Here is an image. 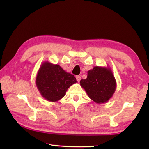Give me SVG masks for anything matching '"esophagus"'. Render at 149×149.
Wrapping results in <instances>:
<instances>
[{"label": "esophagus", "instance_id": "esophagus-1", "mask_svg": "<svg viewBox=\"0 0 149 149\" xmlns=\"http://www.w3.org/2000/svg\"><path fill=\"white\" fill-rule=\"evenodd\" d=\"M76 80H77L79 82V81L81 80V76H79V75H78V76H76Z\"/></svg>", "mask_w": 149, "mask_h": 149}]
</instances>
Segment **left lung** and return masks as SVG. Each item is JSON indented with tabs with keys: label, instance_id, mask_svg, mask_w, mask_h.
Masks as SVG:
<instances>
[{
	"label": "left lung",
	"instance_id": "obj_1",
	"mask_svg": "<svg viewBox=\"0 0 149 149\" xmlns=\"http://www.w3.org/2000/svg\"><path fill=\"white\" fill-rule=\"evenodd\" d=\"M80 85L88 97L96 103L107 102L116 89V81L108 67L94 66L88 71L87 78L80 81Z\"/></svg>",
	"mask_w": 149,
	"mask_h": 149
}]
</instances>
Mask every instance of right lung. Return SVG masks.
Segmentation results:
<instances>
[{
    "instance_id": "1",
    "label": "right lung",
    "mask_w": 149,
    "mask_h": 149,
    "mask_svg": "<svg viewBox=\"0 0 149 149\" xmlns=\"http://www.w3.org/2000/svg\"><path fill=\"white\" fill-rule=\"evenodd\" d=\"M35 82L43 98L56 102L65 96L67 89L77 81L73 74L67 73L59 65L45 61L40 67Z\"/></svg>"
}]
</instances>
